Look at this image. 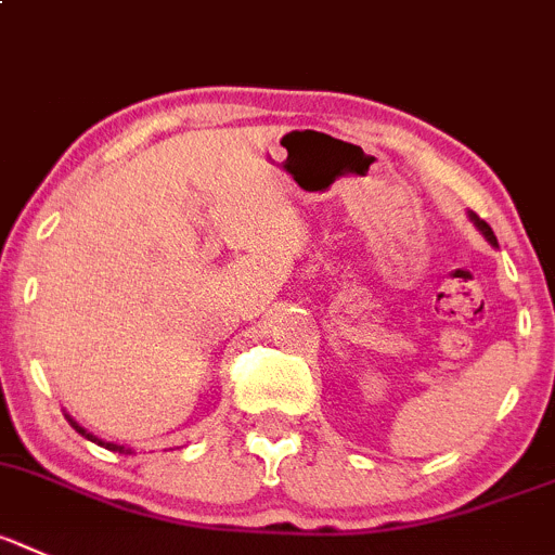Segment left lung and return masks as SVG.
<instances>
[{"instance_id": "8db88e82", "label": "left lung", "mask_w": 555, "mask_h": 555, "mask_svg": "<svg viewBox=\"0 0 555 555\" xmlns=\"http://www.w3.org/2000/svg\"><path fill=\"white\" fill-rule=\"evenodd\" d=\"M468 218H472V223L477 225L479 231H482V236H485V240L490 242V245H493V247H499V242H495V234H493V229H490V225L485 223V220H479L477 215H474V212H468Z\"/></svg>"}]
</instances>
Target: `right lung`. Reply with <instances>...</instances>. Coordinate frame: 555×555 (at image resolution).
Masks as SVG:
<instances>
[{"label":"right lung","mask_w":555,"mask_h":555,"mask_svg":"<svg viewBox=\"0 0 555 555\" xmlns=\"http://www.w3.org/2000/svg\"><path fill=\"white\" fill-rule=\"evenodd\" d=\"M65 416H67V414H65ZM67 422H70V425L76 427L78 433H81L83 439L94 441V444H98V447H105V450H111V452H125V455H130V450H128V447H119V444H114V441H103V439H98V436H92V433H89L87 427H81V425H78V422L73 420V416H67Z\"/></svg>","instance_id":"add662e5"}]
</instances>
